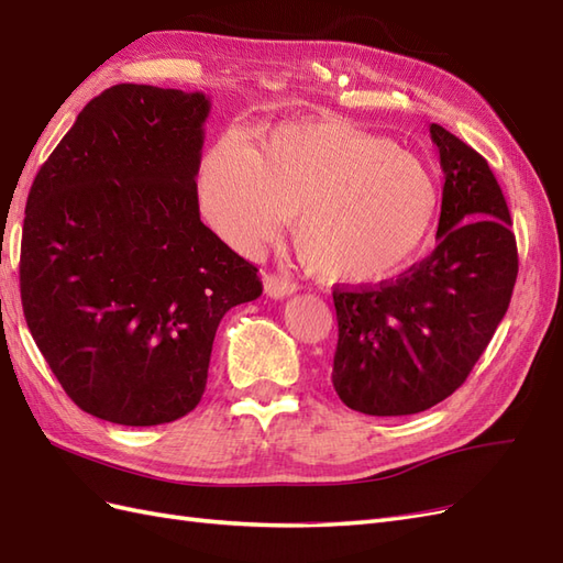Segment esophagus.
<instances>
[{
	"mask_svg": "<svg viewBox=\"0 0 563 563\" xmlns=\"http://www.w3.org/2000/svg\"><path fill=\"white\" fill-rule=\"evenodd\" d=\"M263 286H265V294L275 300H282V298H288L291 294H296V284L291 279L279 277V275H265Z\"/></svg>",
	"mask_w": 563,
	"mask_h": 563,
	"instance_id": "1",
	"label": "esophagus"
}]
</instances>
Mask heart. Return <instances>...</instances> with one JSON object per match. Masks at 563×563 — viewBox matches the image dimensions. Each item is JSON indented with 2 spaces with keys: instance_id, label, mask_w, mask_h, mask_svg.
Wrapping results in <instances>:
<instances>
[{
  "instance_id": "b5f03b06",
  "label": "heart",
  "mask_w": 563,
  "mask_h": 563,
  "mask_svg": "<svg viewBox=\"0 0 563 563\" xmlns=\"http://www.w3.org/2000/svg\"><path fill=\"white\" fill-rule=\"evenodd\" d=\"M206 220L255 253L294 220L300 261L327 282L378 284L415 261L435 210V179L417 156L341 120L267 130L253 148L224 134L199 170Z\"/></svg>"
}]
</instances>
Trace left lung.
I'll return each instance as SVG.
<instances>
[{"instance_id":"obj_1","label":"left lung","mask_w":563,"mask_h":563,"mask_svg":"<svg viewBox=\"0 0 563 563\" xmlns=\"http://www.w3.org/2000/svg\"><path fill=\"white\" fill-rule=\"evenodd\" d=\"M445 175L438 246L376 288H333L331 382L362 415H417L457 390L488 347L519 275L511 218L488 161L431 125Z\"/></svg>"}]
</instances>
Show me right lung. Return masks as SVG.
Wrapping results in <instances>:
<instances>
[{"label":"right lung","mask_w":563,"mask_h":563,"mask_svg":"<svg viewBox=\"0 0 563 563\" xmlns=\"http://www.w3.org/2000/svg\"><path fill=\"white\" fill-rule=\"evenodd\" d=\"M210 99L115 85L89 101L27 194L21 300L68 398L123 427L189 415L220 319L263 294L201 222Z\"/></svg>","instance_id":"right-lung-1"}]
</instances>
